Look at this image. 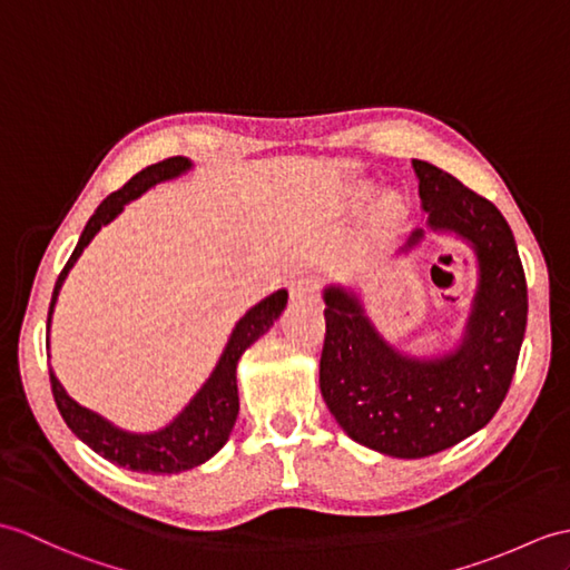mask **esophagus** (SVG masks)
I'll list each match as a JSON object with an SVG mask.
<instances>
[{
  "instance_id": "1",
  "label": "esophagus",
  "mask_w": 570,
  "mask_h": 570,
  "mask_svg": "<svg viewBox=\"0 0 570 570\" xmlns=\"http://www.w3.org/2000/svg\"><path fill=\"white\" fill-rule=\"evenodd\" d=\"M317 288H321V284H317L315 276L301 274L294 282H291V296H294L296 301H311L317 296Z\"/></svg>"
}]
</instances>
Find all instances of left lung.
<instances>
[{
  "instance_id": "8db88e82",
  "label": "left lung",
  "mask_w": 570,
  "mask_h": 570,
  "mask_svg": "<svg viewBox=\"0 0 570 570\" xmlns=\"http://www.w3.org/2000/svg\"><path fill=\"white\" fill-rule=\"evenodd\" d=\"M425 235H454L473 249L479 282L464 333L442 354L410 356L379 333L354 288L327 284L321 393L354 442L393 459H422L485 428L505 401L527 327V282L500 210L430 163L413 160Z\"/></svg>"
}]
</instances>
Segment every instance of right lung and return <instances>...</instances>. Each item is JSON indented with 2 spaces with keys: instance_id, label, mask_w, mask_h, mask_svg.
Returning <instances> with one entry per match:
<instances>
[{
  "instance_id": "add662e5",
  "label": "right lung",
  "mask_w": 570,
  "mask_h": 570,
  "mask_svg": "<svg viewBox=\"0 0 570 570\" xmlns=\"http://www.w3.org/2000/svg\"><path fill=\"white\" fill-rule=\"evenodd\" d=\"M191 167L194 165L189 157H169V160L145 167L124 189H118L104 198L99 208L95 210V216L87 220L85 230L77 240L75 253L60 272L56 288H52L48 333L60 288L65 279H68V274L75 267L79 255L85 253V247L95 240V235L104 225H109L118 214H121L126 204L136 202L140 194L155 187V184L187 175ZM286 288L274 291V294L262 298L257 306L249 308L240 321L235 323L228 337V345H225L214 372L204 381V386L194 393V399L181 407V413L171 417V422H167L165 428L155 432H128L114 425V422L101 417L95 410L79 405L75 399H70V393L62 389L56 372L50 368L52 399H56L62 420L68 422V428L77 434V440H82L89 449H95L99 456L109 459L116 466H124L138 473H181L206 464V461L218 454L223 444L228 442L237 420V410H240V399H237V362H240L243 352L253 345V342H257L267 333L274 321H279L282 311L286 308Z\"/></svg>"
}]
</instances>
